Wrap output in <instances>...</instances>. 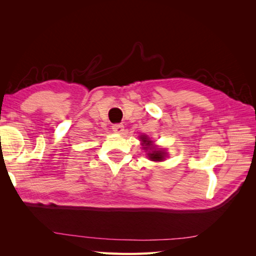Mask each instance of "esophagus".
<instances>
[{"mask_svg":"<svg viewBox=\"0 0 256 256\" xmlns=\"http://www.w3.org/2000/svg\"><path fill=\"white\" fill-rule=\"evenodd\" d=\"M112 129H113L114 132H116V134H122L124 125H122V124H114V125L112 126Z\"/></svg>","mask_w":256,"mask_h":256,"instance_id":"34e87169","label":"esophagus"}]
</instances>
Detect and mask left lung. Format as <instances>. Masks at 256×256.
Here are the masks:
<instances>
[{
	"mask_svg": "<svg viewBox=\"0 0 256 256\" xmlns=\"http://www.w3.org/2000/svg\"><path fill=\"white\" fill-rule=\"evenodd\" d=\"M141 140L145 144L143 148L146 150H148V157L152 161H162L164 159V152L160 150H157L156 147H154L152 144V141L148 140V138L144 136H141Z\"/></svg>",
	"mask_w": 256,
	"mask_h": 256,
	"instance_id": "1",
	"label": "left lung"
}]
</instances>
